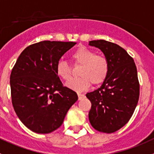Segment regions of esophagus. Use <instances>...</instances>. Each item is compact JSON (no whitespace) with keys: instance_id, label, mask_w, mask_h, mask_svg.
<instances>
[{"instance_id":"34e87169","label":"esophagus","mask_w":154,"mask_h":154,"mask_svg":"<svg viewBox=\"0 0 154 154\" xmlns=\"http://www.w3.org/2000/svg\"><path fill=\"white\" fill-rule=\"evenodd\" d=\"M77 95H78V99L79 100H82L84 99V98H85V95L83 94H80V93H78L77 94Z\"/></svg>"}]
</instances>
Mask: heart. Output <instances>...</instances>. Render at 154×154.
Wrapping results in <instances>:
<instances>
[{"instance_id":"1","label":"heart","mask_w":154,"mask_h":154,"mask_svg":"<svg viewBox=\"0 0 154 154\" xmlns=\"http://www.w3.org/2000/svg\"><path fill=\"white\" fill-rule=\"evenodd\" d=\"M71 59L74 64L80 65L78 75L80 77L71 80L67 87L76 91H84L91 86V83L97 86L103 84L110 70L109 61L103 55L96 54L92 50L86 47H80L73 52ZM58 77L69 80L71 77V68L67 61L60 60L56 66Z\"/></svg>"}]
</instances>
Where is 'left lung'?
<instances>
[{
	"label": "left lung",
	"mask_w": 154,
	"mask_h": 154,
	"mask_svg": "<svg viewBox=\"0 0 154 154\" xmlns=\"http://www.w3.org/2000/svg\"><path fill=\"white\" fill-rule=\"evenodd\" d=\"M99 48L110 63L106 80L86 96L91 102L89 120L100 132L111 134L124 127L132 117L140 96V84L134 60L127 51L104 40L89 41Z\"/></svg>",
	"instance_id": "1"
}]
</instances>
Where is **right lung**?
I'll return each instance as SVG.
<instances>
[{
  "label": "right lung",
  "mask_w": 154,
  "mask_h": 154,
  "mask_svg": "<svg viewBox=\"0 0 154 154\" xmlns=\"http://www.w3.org/2000/svg\"><path fill=\"white\" fill-rule=\"evenodd\" d=\"M76 44L41 41L27 47L17 58L10 77L12 104L30 131H54L78 100L77 93L63 87L56 73L60 57Z\"/></svg>",
  "instance_id": "obj_1"
}]
</instances>
